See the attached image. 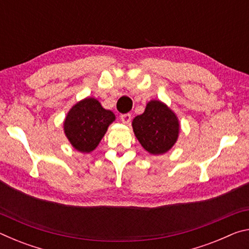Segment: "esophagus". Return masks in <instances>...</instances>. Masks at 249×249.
Masks as SVG:
<instances>
[{
  "mask_svg": "<svg viewBox=\"0 0 249 249\" xmlns=\"http://www.w3.org/2000/svg\"><path fill=\"white\" fill-rule=\"evenodd\" d=\"M130 120H132V115L129 113H125V114H121V121L123 122L124 124H129Z\"/></svg>",
  "mask_w": 249,
  "mask_h": 249,
  "instance_id": "34e87169",
  "label": "esophagus"
}]
</instances>
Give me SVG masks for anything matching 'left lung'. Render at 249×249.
Returning <instances> with one entry per match:
<instances>
[{"instance_id":"1","label":"left lung","mask_w":249,"mask_h":249,"mask_svg":"<svg viewBox=\"0 0 249 249\" xmlns=\"http://www.w3.org/2000/svg\"><path fill=\"white\" fill-rule=\"evenodd\" d=\"M133 129L141 145L150 154L169 150L178 138L179 123L175 113L160 101H150L145 112L133 120Z\"/></svg>"}]
</instances>
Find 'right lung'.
Masks as SVG:
<instances>
[{
  "label": "right lung",
  "mask_w": 249,
  "mask_h": 249,
  "mask_svg": "<svg viewBox=\"0 0 249 249\" xmlns=\"http://www.w3.org/2000/svg\"><path fill=\"white\" fill-rule=\"evenodd\" d=\"M114 120V114L101 107L99 101L88 98L69 111L64 124L65 133L75 149L90 153L99 145Z\"/></svg>",
  "instance_id": "obj_1"
}]
</instances>
